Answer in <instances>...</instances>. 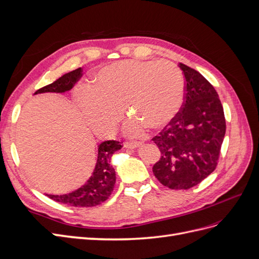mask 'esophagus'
Listing matches in <instances>:
<instances>
[{"instance_id":"obj_1","label":"esophagus","mask_w":259,"mask_h":259,"mask_svg":"<svg viewBox=\"0 0 259 259\" xmlns=\"http://www.w3.org/2000/svg\"><path fill=\"white\" fill-rule=\"evenodd\" d=\"M140 145H142V143H139V142H125V143H124V147L130 148V149L137 148V147L140 146Z\"/></svg>"}]
</instances>
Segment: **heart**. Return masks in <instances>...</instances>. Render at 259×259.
I'll list each match as a JSON object with an SVG mask.
<instances>
[{
	"instance_id": "b5f03b06",
	"label": "heart",
	"mask_w": 259,
	"mask_h": 259,
	"mask_svg": "<svg viewBox=\"0 0 259 259\" xmlns=\"http://www.w3.org/2000/svg\"><path fill=\"white\" fill-rule=\"evenodd\" d=\"M74 97L96 132L112 133L124 107L133 116L125 132L140 135L145 126L159 130L174 119L184 103L185 77L173 62L125 60L100 69L92 89H77Z\"/></svg>"
}]
</instances>
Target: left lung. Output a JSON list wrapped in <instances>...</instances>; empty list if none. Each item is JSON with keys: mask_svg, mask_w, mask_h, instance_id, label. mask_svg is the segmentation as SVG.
Returning <instances> with one entry per match:
<instances>
[{"mask_svg": "<svg viewBox=\"0 0 259 259\" xmlns=\"http://www.w3.org/2000/svg\"><path fill=\"white\" fill-rule=\"evenodd\" d=\"M185 97L178 113L152 138L161 152L152 171L173 190H187L215 170L226 133L224 108L215 89L197 70L179 64Z\"/></svg>", "mask_w": 259, "mask_h": 259, "instance_id": "obj_1", "label": "left lung"}]
</instances>
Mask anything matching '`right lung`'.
<instances>
[{
    "mask_svg": "<svg viewBox=\"0 0 259 259\" xmlns=\"http://www.w3.org/2000/svg\"><path fill=\"white\" fill-rule=\"evenodd\" d=\"M82 68L62 75L57 81L37 90L34 94L41 93H64L71 90L82 76ZM122 148L119 140H107L101 143L98 148V156L94 173L84 186L79 189L61 195H48V197L62 204L75 207H92L105 202L113 191L115 184V170L110 164L111 155Z\"/></svg>",
    "mask_w": 259,
    "mask_h": 259,
    "instance_id": "obj_1",
    "label": "right lung"
}]
</instances>
